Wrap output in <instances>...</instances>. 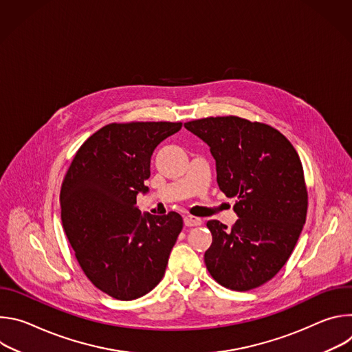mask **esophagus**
Returning <instances> with one entry per match:
<instances>
[{
	"label": "esophagus",
	"instance_id": "34e87169",
	"mask_svg": "<svg viewBox=\"0 0 352 352\" xmlns=\"http://www.w3.org/2000/svg\"><path fill=\"white\" fill-rule=\"evenodd\" d=\"M184 223L186 227H196V226L202 224V220H200L199 217H195V216H185Z\"/></svg>",
	"mask_w": 352,
	"mask_h": 352
}]
</instances>
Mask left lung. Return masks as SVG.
I'll return each mask as SVG.
<instances>
[{
    "label": "left lung",
    "mask_w": 352,
    "mask_h": 352,
    "mask_svg": "<svg viewBox=\"0 0 352 352\" xmlns=\"http://www.w3.org/2000/svg\"><path fill=\"white\" fill-rule=\"evenodd\" d=\"M216 160L217 184L235 197V224L209 220L205 252L210 276L223 287L249 291L272 280L291 256L304 228L308 190L291 142L273 126L235 116L185 122Z\"/></svg>",
    "instance_id": "8db88e82"
}]
</instances>
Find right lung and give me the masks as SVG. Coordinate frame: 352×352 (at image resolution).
I'll return each mask as SVG.
<instances>
[{
	"instance_id": "add662e5",
	"label": "right lung",
	"mask_w": 352,
	"mask_h": 352,
	"mask_svg": "<svg viewBox=\"0 0 352 352\" xmlns=\"http://www.w3.org/2000/svg\"><path fill=\"white\" fill-rule=\"evenodd\" d=\"M182 122H113L89 136L61 185V220L75 258L104 294L132 300L163 278L184 220L140 214L136 195L146 193L150 157Z\"/></svg>"
}]
</instances>
